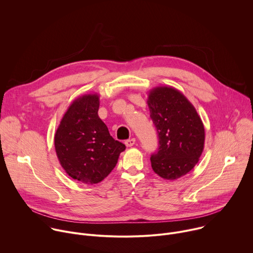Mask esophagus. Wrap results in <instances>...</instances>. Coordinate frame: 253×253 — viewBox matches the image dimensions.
I'll list each match as a JSON object with an SVG mask.
<instances>
[{"mask_svg":"<svg viewBox=\"0 0 253 253\" xmlns=\"http://www.w3.org/2000/svg\"><path fill=\"white\" fill-rule=\"evenodd\" d=\"M125 144L126 147H132L135 144V138H129L127 141H126Z\"/></svg>","mask_w":253,"mask_h":253,"instance_id":"obj_1","label":"esophagus"}]
</instances>
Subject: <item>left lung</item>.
Masks as SVG:
<instances>
[{
    "label": "left lung",
    "instance_id": "1",
    "mask_svg": "<svg viewBox=\"0 0 253 253\" xmlns=\"http://www.w3.org/2000/svg\"><path fill=\"white\" fill-rule=\"evenodd\" d=\"M147 103L160 145L151 157L152 168L163 179L177 180L199 162L204 150V125L194 105L174 87L151 89Z\"/></svg>",
    "mask_w": 253,
    "mask_h": 253
}]
</instances>
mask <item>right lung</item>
I'll return each mask as SVG.
<instances>
[{
  "label": "right lung",
  "instance_id": "right-lung-1",
  "mask_svg": "<svg viewBox=\"0 0 253 253\" xmlns=\"http://www.w3.org/2000/svg\"><path fill=\"white\" fill-rule=\"evenodd\" d=\"M99 95L84 94L67 108L54 136L66 174L83 184H97L114 170L126 146L109 134L98 117Z\"/></svg>",
  "mask_w": 253,
  "mask_h": 253
}]
</instances>
